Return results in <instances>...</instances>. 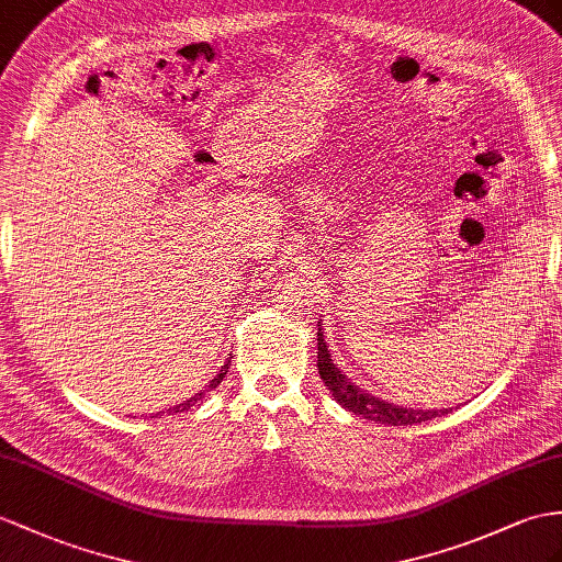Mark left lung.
<instances>
[{
	"label": "left lung",
	"instance_id": "obj_1",
	"mask_svg": "<svg viewBox=\"0 0 562 562\" xmlns=\"http://www.w3.org/2000/svg\"><path fill=\"white\" fill-rule=\"evenodd\" d=\"M317 367H319L322 381L328 386V391L334 393V398L355 415H362L379 424H391V427H413V424L427 422L431 417L448 415V409H439V413H436V409H427V413H424V409H407L401 405H391L386 401L374 398V395L360 391L358 386H352V381L346 379V374H340V369L331 360V352H328V346L324 340L322 324L317 331Z\"/></svg>",
	"mask_w": 562,
	"mask_h": 562
}]
</instances>
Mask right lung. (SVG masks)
Returning <instances> with one entry per match:
<instances>
[{
  "instance_id": "1",
  "label": "right lung",
  "mask_w": 562,
  "mask_h": 562,
  "mask_svg": "<svg viewBox=\"0 0 562 562\" xmlns=\"http://www.w3.org/2000/svg\"><path fill=\"white\" fill-rule=\"evenodd\" d=\"M228 364H231V360H226V364L222 367V372H218V374L210 381V389H216L218 384H222L224 376H226V372H228ZM200 398H202V393L193 395V398H190V401H186V403H181V405H176V407H173V413H183V409H190V405H195ZM169 413H171V409H169Z\"/></svg>"
}]
</instances>
